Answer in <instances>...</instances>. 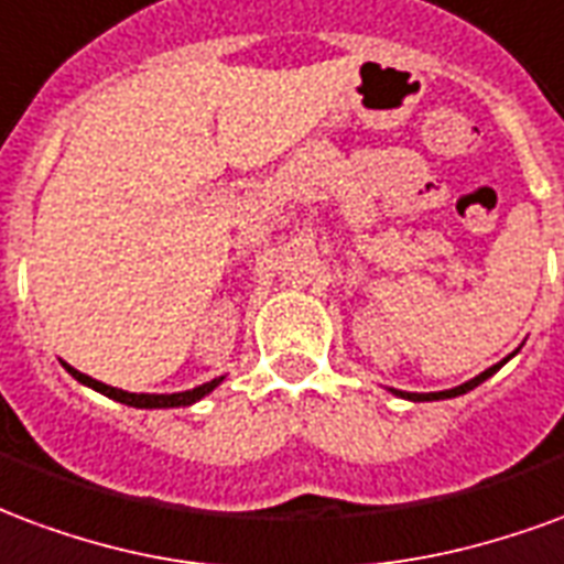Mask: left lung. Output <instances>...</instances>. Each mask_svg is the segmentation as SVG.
<instances>
[{"instance_id": "left-lung-1", "label": "left lung", "mask_w": 564, "mask_h": 564, "mask_svg": "<svg viewBox=\"0 0 564 564\" xmlns=\"http://www.w3.org/2000/svg\"><path fill=\"white\" fill-rule=\"evenodd\" d=\"M513 355H517V351H513ZM513 355H508V357H505V360H499V364H492L490 369H484V372H480V376L468 378L466 384H459V388H451V390H438V393H409V390H397V388H390V393H393V397H402V400H412V402L454 400V397H459V393H468V390H475V388H478L480 381H487V378H490V376H496V372H499V369L505 367V364H508V360H511Z\"/></svg>"}]
</instances>
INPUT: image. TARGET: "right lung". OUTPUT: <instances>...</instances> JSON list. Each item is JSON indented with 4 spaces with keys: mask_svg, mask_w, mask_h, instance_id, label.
Here are the masks:
<instances>
[{
    "mask_svg": "<svg viewBox=\"0 0 564 564\" xmlns=\"http://www.w3.org/2000/svg\"><path fill=\"white\" fill-rule=\"evenodd\" d=\"M63 367L65 372H68L72 378H77L80 384L98 390V393H105L108 400L131 405V409H186V405H195L197 400H204L207 393H213V390L219 388L221 381H225V376H219V378H213V381H207V384H197V388L192 390H180V393H129V390L110 388V384H105V381H96L93 376H84V372H77V369L68 367V364H63Z\"/></svg>",
    "mask_w": 564,
    "mask_h": 564,
    "instance_id": "obj_1",
    "label": "right lung"
}]
</instances>
